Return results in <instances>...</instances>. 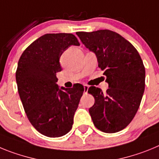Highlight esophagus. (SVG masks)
Returning a JSON list of instances; mask_svg holds the SVG:
<instances>
[{
    "label": "esophagus",
    "mask_w": 159,
    "mask_h": 159,
    "mask_svg": "<svg viewBox=\"0 0 159 159\" xmlns=\"http://www.w3.org/2000/svg\"><path fill=\"white\" fill-rule=\"evenodd\" d=\"M84 92H85V93H87L88 91V88H89V87H88V85H87V84H84Z\"/></svg>",
    "instance_id": "1"
}]
</instances>
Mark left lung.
Listing matches in <instances>:
<instances>
[{"mask_svg": "<svg viewBox=\"0 0 159 159\" xmlns=\"http://www.w3.org/2000/svg\"><path fill=\"white\" fill-rule=\"evenodd\" d=\"M76 35L95 52L99 67L104 71L109 88L105 93L92 86L95 98L89 113L97 129L116 133L128 126L141 103L145 90V67L135 48L119 33L103 29Z\"/></svg>", "mask_w": 159, "mask_h": 159, "instance_id": "left-lung-1", "label": "left lung"}]
</instances>
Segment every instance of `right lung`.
Segmentation results:
<instances>
[{"label": "right lung", "mask_w": 159, "mask_h": 159, "mask_svg": "<svg viewBox=\"0 0 159 159\" xmlns=\"http://www.w3.org/2000/svg\"><path fill=\"white\" fill-rule=\"evenodd\" d=\"M71 45H80L71 33H48L32 42L18 61L16 80L26 116L37 131L50 138L71 130L84 92L82 84L60 89L57 84L60 58Z\"/></svg>", "instance_id": "right-lung-1"}]
</instances>
